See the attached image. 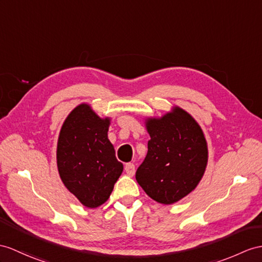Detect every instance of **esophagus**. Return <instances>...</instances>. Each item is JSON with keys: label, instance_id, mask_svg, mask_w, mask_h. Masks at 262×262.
<instances>
[{"label": "esophagus", "instance_id": "obj_1", "mask_svg": "<svg viewBox=\"0 0 262 262\" xmlns=\"http://www.w3.org/2000/svg\"><path fill=\"white\" fill-rule=\"evenodd\" d=\"M124 170L126 172V174L129 177H133V174L136 173V168H135V164L133 163H126Z\"/></svg>", "mask_w": 262, "mask_h": 262}]
</instances>
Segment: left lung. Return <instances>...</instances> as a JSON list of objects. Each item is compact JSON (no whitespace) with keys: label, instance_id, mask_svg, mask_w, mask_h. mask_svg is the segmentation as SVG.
Listing matches in <instances>:
<instances>
[{"label":"left lung","instance_id":"obj_1","mask_svg":"<svg viewBox=\"0 0 262 262\" xmlns=\"http://www.w3.org/2000/svg\"><path fill=\"white\" fill-rule=\"evenodd\" d=\"M148 153L136 179L151 199L172 205L196 188L208 164V144L199 123L179 106L145 119Z\"/></svg>","mask_w":262,"mask_h":262}]
</instances>
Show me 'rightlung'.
I'll return each instance as SVG.
<instances>
[{
	"instance_id": "add662e5",
	"label": "right lung",
	"mask_w": 262,
	"mask_h": 262,
	"mask_svg": "<svg viewBox=\"0 0 262 262\" xmlns=\"http://www.w3.org/2000/svg\"><path fill=\"white\" fill-rule=\"evenodd\" d=\"M110 121L100 118L88 103L79 104L64 120L57 139L61 180L86 208L103 205L123 171L107 139Z\"/></svg>"
}]
</instances>
